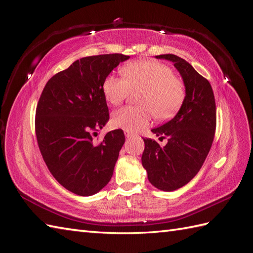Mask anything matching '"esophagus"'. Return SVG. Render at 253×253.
<instances>
[{
    "label": "esophagus",
    "instance_id": "esophagus-1",
    "mask_svg": "<svg viewBox=\"0 0 253 253\" xmlns=\"http://www.w3.org/2000/svg\"><path fill=\"white\" fill-rule=\"evenodd\" d=\"M125 135H126V139H131V138H133V137H135V134L128 133V132H126Z\"/></svg>",
    "mask_w": 253,
    "mask_h": 253
}]
</instances>
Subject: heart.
I'll use <instances>...</instances> for the list:
<instances>
[{"label": "heart", "mask_w": 253, "mask_h": 253, "mask_svg": "<svg viewBox=\"0 0 253 253\" xmlns=\"http://www.w3.org/2000/svg\"><path fill=\"white\" fill-rule=\"evenodd\" d=\"M122 76H106L102 83L105 100L119 104L129 91L141 89L138 102L142 106L126 105L114 112V126L136 132L147 126L153 114L159 120L173 117L185 98V86L170 66L157 61L139 60L122 67Z\"/></svg>", "instance_id": "1"}]
</instances>
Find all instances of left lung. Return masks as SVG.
I'll list each match as a JSON object with an SVG mask.
<instances>
[{"label":"left lung","mask_w":253,"mask_h":253,"mask_svg":"<svg viewBox=\"0 0 253 253\" xmlns=\"http://www.w3.org/2000/svg\"><path fill=\"white\" fill-rule=\"evenodd\" d=\"M157 59L169 60L181 76L186 96L175 116L152 132L165 147L151 138L143 139L141 163L155 188L171 192L192 179L201 170L211 149L216 126L215 99L209 81L178 56L167 53Z\"/></svg>","instance_id":"8db88e82"}]
</instances>
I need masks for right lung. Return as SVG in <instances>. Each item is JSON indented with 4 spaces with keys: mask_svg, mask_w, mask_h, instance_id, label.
Wrapping results in <instances>:
<instances>
[{
    "mask_svg": "<svg viewBox=\"0 0 253 253\" xmlns=\"http://www.w3.org/2000/svg\"><path fill=\"white\" fill-rule=\"evenodd\" d=\"M129 57L121 53L84 57L45 85L36 111V135L45 164L60 185L80 196L98 193L111 180L122 129L94 135L109 121L102 91L106 76Z\"/></svg>",
    "mask_w": 253,
    "mask_h": 253,
    "instance_id": "right-lung-1",
    "label": "right lung"
}]
</instances>
